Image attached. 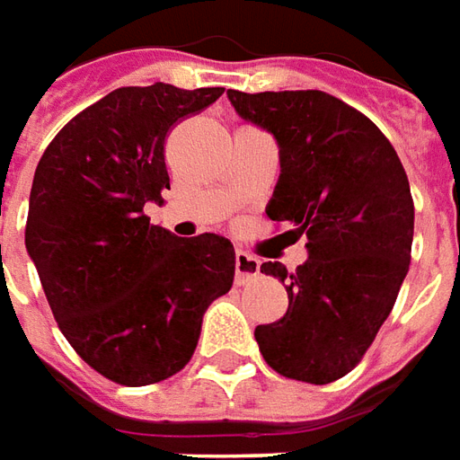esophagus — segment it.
<instances>
[{"label":"esophagus","mask_w":460,"mask_h":460,"mask_svg":"<svg viewBox=\"0 0 460 460\" xmlns=\"http://www.w3.org/2000/svg\"><path fill=\"white\" fill-rule=\"evenodd\" d=\"M260 275V260L252 255H247L243 250L235 252V282L237 285H245L252 277Z\"/></svg>","instance_id":"esophagus-1"}]
</instances>
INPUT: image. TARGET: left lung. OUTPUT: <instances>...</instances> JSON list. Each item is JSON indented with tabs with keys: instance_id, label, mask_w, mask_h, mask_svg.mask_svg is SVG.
Returning a JSON list of instances; mask_svg holds the SVG:
<instances>
[{
	"instance_id": "8db88e82",
	"label": "left lung",
	"mask_w": 460,
	"mask_h": 460,
	"mask_svg": "<svg viewBox=\"0 0 460 460\" xmlns=\"http://www.w3.org/2000/svg\"><path fill=\"white\" fill-rule=\"evenodd\" d=\"M227 99L279 143L270 220L307 235L309 260L295 272L279 262L260 267L282 279L289 305L285 317L255 329V340L277 374L332 384L367 354L409 272V178L376 123L332 93L230 89Z\"/></svg>"
}]
</instances>
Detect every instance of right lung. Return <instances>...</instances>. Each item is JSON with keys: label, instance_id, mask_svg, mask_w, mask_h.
<instances>
[{"label": "right lung", "instance_id": "1", "mask_svg": "<svg viewBox=\"0 0 460 460\" xmlns=\"http://www.w3.org/2000/svg\"><path fill=\"white\" fill-rule=\"evenodd\" d=\"M223 91L171 84L111 91L68 120L34 172L24 243L49 307L81 359L123 386L183 369L205 309L233 288L230 240L175 237L143 213L171 190V128Z\"/></svg>", "mask_w": 460, "mask_h": 460}]
</instances>
